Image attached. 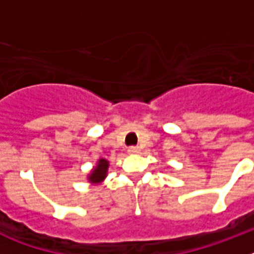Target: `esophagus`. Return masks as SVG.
Wrapping results in <instances>:
<instances>
[{
    "instance_id": "esophagus-1",
    "label": "esophagus",
    "mask_w": 254,
    "mask_h": 254,
    "mask_svg": "<svg viewBox=\"0 0 254 254\" xmlns=\"http://www.w3.org/2000/svg\"><path fill=\"white\" fill-rule=\"evenodd\" d=\"M138 151L139 149L137 146H130L129 149H127V153H129V154H137Z\"/></svg>"
}]
</instances>
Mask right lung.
<instances>
[{
  "label": "right lung",
  "instance_id": "add662e5",
  "mask_svg": "<svg viewBox=\"0 0 254 254\" xmlns=\"http://www.w3.org/2000/svg\"><path fill=\"white\" fill-rule=\"evenodd\" d=\"M108 167H109V162L107 159L100 158L97 161V165L93 167V170L91 171V174L88 175V181L93 183V185H99L101 182L107 178L108 174Z\"/></svg>",
  "mask_w": 254,
  "mask_h": 254
}]
</instances>
